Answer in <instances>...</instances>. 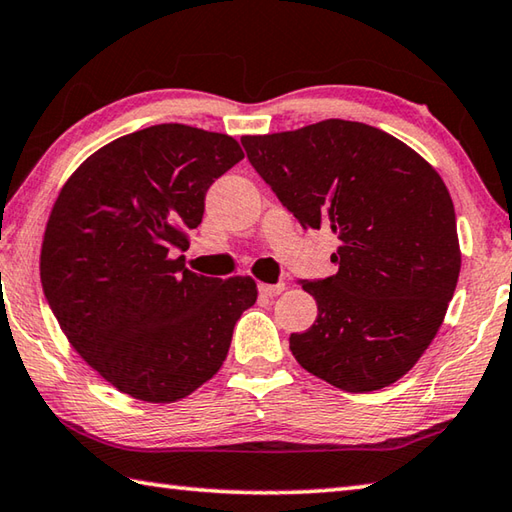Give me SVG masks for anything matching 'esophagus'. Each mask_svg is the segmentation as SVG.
<instances>
[{
	"mask_svg": "<svg viewBox=\"0 0 512 512\" xmlns=\"http://www.w3.org/2000/svg\"><path fill=\"white\" fill-rule=\"evenodd\" d=\"M258 292L263 294V296H269V298H274V296H278V294H283L285 292V283H276V285H260L258 287Z\"/></svg>",
	"mask_w": 512,
	"mask_h": 512,
	"instance_id": "34e87169",
	"label": "esophagus"
}]
</instances>
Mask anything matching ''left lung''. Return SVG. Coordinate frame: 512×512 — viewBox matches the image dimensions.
<instances>
[{"label": "left lung", "mask_w": 512, "mask_h": 512, "mask_svg": "<svg viewBox=\"0 0 512 512\" xmlns=\"http://www.w3.org/2000/svg\"><path fill=\"white\" fill-rule=\"evenodd\" d=\"M240 142L301 227L339 240V272L298 281L318 316L289 336L294 359L345 392L401 379L439 332L461 269L455 207L439 173L363 122L323 120Z\"/></svg>", "instance_id": "left-lung-1"}]
</instances>
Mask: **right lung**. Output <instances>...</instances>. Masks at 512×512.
<instances>
[{"mask_svg": "<svg viewBox=\"0 0 512 512\" xmlns=\"http://www.w3.org/2000/svg\"><path fill=\"white\" fill-rule=\"evenodd\" d=\"M240 144L187 124H156L86 158L57 196L40 274L66 339L140 401L171 403L214 376L234 325L256 303L249 276L189 272L173 254L205 214Z\"/></svg>", "mask_w": 512, "mask_h": 512, "instance_id": "obj_1", "label": "right lung"}]
</instances>
